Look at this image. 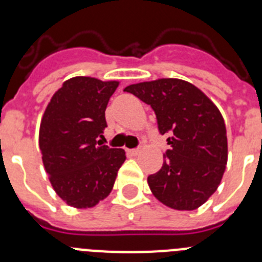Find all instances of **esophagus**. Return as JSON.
<instances>
[{
	"mask_svg": "<svg viewBox=\"0 0 262 262\" xmlns=\"http://www.w3.org/2000/svg\"><path fill=\"white\" fill-rule=\"evenodd\" d=\"M126 152L128 156H136V155H139L140 149H126Z\"/></svg>",
	"mask_w": 262,
	"mask_h": 262,
	"instance_id": "esophagus-1",
	"label": "esophagus"
}]
</instances>
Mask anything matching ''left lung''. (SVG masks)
Returning a JSON list of instances; mask_svg holds the SVG:
<instances>
[{
    "label": "left lung",
    "mask_w": 262,
    "mask_h": 262,
    "mask_svg": "<svg viewBox=\"0 0 262 262\" xmlns=\"http://www.w3.org/2000/svg\"><path fill=\"white\" fill-rule=\"evenodd\" d=\"M124 92L151 105L160 134L170 135L163 166L147 180L152 194L170 209H198L216 191L228 159L219 108L195 85L180 78L144 81Z\"/></svg>",
    "instance_id": "obj_1"
}]
</instances>
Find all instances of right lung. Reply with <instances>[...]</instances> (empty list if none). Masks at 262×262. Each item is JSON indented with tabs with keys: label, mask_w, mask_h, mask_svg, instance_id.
<instances>
[{
	"label": "right lung",
	"mask_w": 262,
	"mask_h": 262,
	"mask_svg": "<svg viewBox=\"0 0 262 262\" xmlns=\"http://www.w3.org/2000/svg\"><path fill=\"white\" fill-rule=\"evenodd\" d=\"M119 81L77 76L55 92L41 117L39 148L53 190L68 206L90 209L105 200L126 160L122 148L97 144L105 110Z\"/></svg>",
	"instance_id": "1"
}]
</instances>
